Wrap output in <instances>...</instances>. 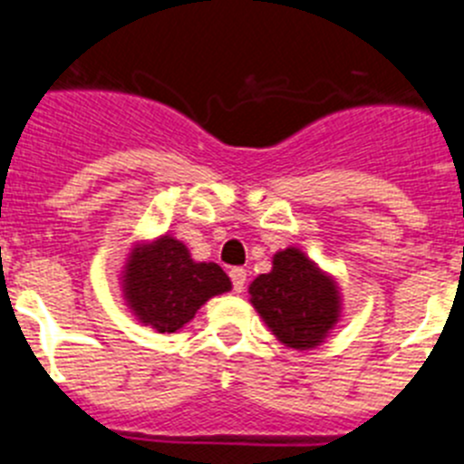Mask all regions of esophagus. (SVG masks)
<instances>
[{
  "label": "esophagus",
  "mask_w": 464,
  "mask_h": 464,
  "mask_svg": "<svg viewBox=\"0 0 464 464\" xmlns=\"http://www.w3.org/2000/svg\"><path fill=\"white\" fill-rule=\"evenodd\" d=\"M228 277H231L233 291H236V294H240V291H245V284H247V270L233 268L231 273H228Z\"/></svg>",
  "instance_id": "1"
}]
</instances>
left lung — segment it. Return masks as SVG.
I'll list each match as a JSON object with an SVG mask.
<instances>
[{
    "label": "left lung",
    "mask_w": 464,
    "mask_h": 464,
    "mask_svg": "<svg viewBox=\"0 0 464 464\" xmlns=\"http://www.w3.org/2000/svg\"><path fill=\"white\" fill-rule=\"evenodd\" d=\"M252 303L279 342L294 349L319 344L337 319V289L298 249L275 254L273 270L249 286Z\"/></svg>",
    "instance_id": "left-lung-1"
}]
</instances>
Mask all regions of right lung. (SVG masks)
<instances>
[{
    "instance_id": "obj_1",
    "label": "right lung",
    "mask_w": 464,
    "mask_h": 464,
    "mask_svg": "<svg viewBox=\"0 0 464 464\" xmlns=\"http://www.w3.org/2000/svg\"><path fill=\"white\" fill-rule=\"evenodd\" d=\"M124 277L133 312L160 333L180 331L208 298L231 289L217 263L191 261L185 245L169 236L136 249Z\"/></svg>"
}]
</instances>
